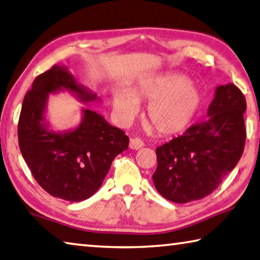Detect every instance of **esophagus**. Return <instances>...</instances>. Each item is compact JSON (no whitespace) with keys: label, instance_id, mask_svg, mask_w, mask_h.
<instances>
[{"label":"esophagus","instance_id":"34e87169","mask_svg":"<svg viewBox=\"0 0 260 260\" xmlns=\"http://www.w3.org/2000/svg\"><path fill=\"white\" fill-rule=\"evenodd\" d=\"M129 147H130L131 149H134V150H138L140 148H143L144 143L140 139H138V138H134V139H130Z\"/></svg>","mask_w":260,"mask_h":260}]
</instances>
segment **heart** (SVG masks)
Masks as SVG:
<instances>
[{
  "mask_svg": "<svg viewBox=\"0 0 260 260\" xmlns=\"http://www.w3.org/2000/svg\"><path fill=\"white\" fill-rule=\"evenodd\" d=\"M149 103L146 121L163 137H175L187 130L203 104L202 92L192 81L179 75L146 80L129 91L116 90L113 111L121 124H128L138 113V105Z\"/></svg>",
  "mask_w": 260,
  "mask_h": 260,
  "instance_id": "obj_1",
  "label": "heart"
}]
</instances>
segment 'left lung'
<instances>
[{"mask_svg": "<svg viewBox=\"0 0 260 260\" xmlns=\"http://www.w3.org/2000/svg\"><path fill=\"white\" fill-rule=\"evenodd\" d=\"M246 99L230 82L217 86L208 119L156 148L155 188L170 202L185 204L206 197L241 158L246 128Z\"/></svg>", "mask_w": 260, "mask_h": 260, "instance_id": "8db88e82", "label": "left lung"}]
</instances>
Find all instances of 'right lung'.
I'll use <instances>...</instances> for the list:
<instances>
[{"label": "right lung", "mask_w": 260, "mask_h": 260, "mask_svg": "<svg viewBox=\"0 0 260 260\" xmlns=\"http://www.w3.org/2000/svg\"><path fill=\"white\" fill-rule=\"evenodd\" d=\"M70 92L87 105L101 97L80 85L67 67L54 66L38 76L23 99L18 123L21 154L38 184L53 197L82 202L91 197L104 181L117 155L128 149L124 131L105 117L81 109V121L69 130H54L47 119L51 94Z\"/></svg>", "instance_id": "obj_1"}]
</instances>
